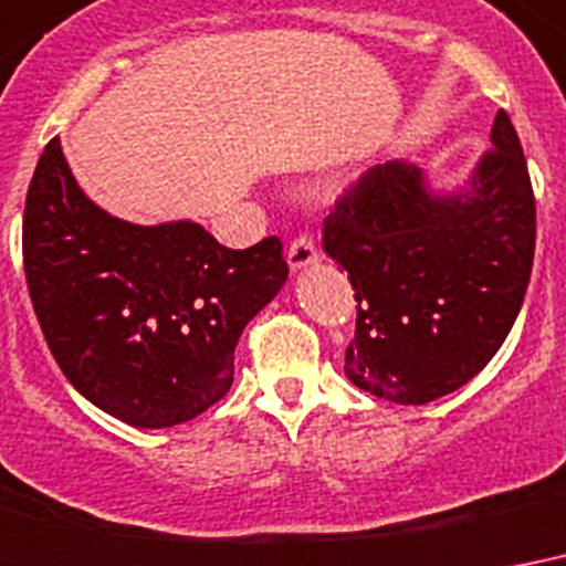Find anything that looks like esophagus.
<instances>
[{
    "label": "esophagus",
    "instance_id": "esophagus-1",
    "mask_svg": "<svg viewBox=\"0 0 566 566\" xmlns=\"http://www.w3.org/2000/svg\"><path fill=\"white\" fill-rule=\"evenodd\" d=\"M286 260H289V269L292 271H301V269H306V265L318 262V248H315L313 235H306V233L295 235V239H292V244H289Z\"/></svg>",
    "mask_w": 566,
    "mask_h": 566
}]
</instances>
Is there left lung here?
Returning <instances> with one entry per match:
<instances>
[{"instance_id":"obj_1","label":"left lung","mask_w":566,"mask_h":566,"mask_svg":"<svg viewBox=\"0 0 566 566\" xmlns=\"http://www.w3.org/2000/svg\"><path fill=\"white\" fill-rule=\"evenodd\" d=\"M461 195L437 197L407 161L375 165L324 218L327 256L348 271L357 327L352 384L392 405H428L479 375L523 306L537 209L505 112Z\"/></svg>"}]
</instances>
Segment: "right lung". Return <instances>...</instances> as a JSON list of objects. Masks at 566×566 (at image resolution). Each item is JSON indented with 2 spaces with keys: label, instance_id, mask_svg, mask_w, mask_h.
Listing matches in <instances>:
<instances>
[{
  "label": "right lung",
  "instance_id": "right-lung-1",
  "mask_svg": "<svg viewBox=\"0 0 566 566\" xmlns=\"http://www.w3.org/2000/svg\"><path fill=\"white\" fill-rule=\"evenodd\" d=\"M23 269L64 378L135 428H174L221 401L244 324L289 277L277 235L233 251L200 223L105 214L76 186L61 138L29 182Z\"/></svg>",
  "mask_w": 566,
  "mask_h": 566
}]
</instances>
